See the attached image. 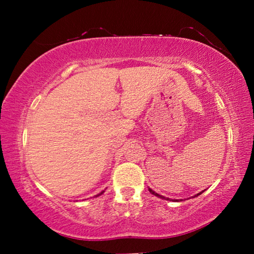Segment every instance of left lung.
Instances as JSON below:
<instances>
[{
  "instance_id": "obj_1",
  "label": "left lung",
  "mask_w": 254,
  "mask_h": 254,
  "mask_svg": "<svg viewBox=\"0 0 254 254\" xmlns=\"http://www.w3.org/2000/svg\"><path fill=\"white\" fill-rule=\"evenodd\" d=\"M149 192H150L151 194H154V195H156V196L161 197V199H165V197H164V196H163V195H159V194H158V193H156V192H154V190H150V189H149ZM201 193H202V192L197 193V194H196V195H194V197H195V196H197V195H200V194H201ZM166 200H169V197H168V199H166ZM175 201H178V200H175Z\"/></svg>"
}]
</instances>
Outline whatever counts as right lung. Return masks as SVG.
Here are the masks:
<instances>
[{
  "mask_svg": "<svg viewBox=\"0 0 254 254\" xmlns=\"http://www.w3.org/2000/svg\"><path fill=\"white\" fill-rule=\"evenodd\" d=\"M103 192H104V190H103ZM103 192H100V193L98 194V195H100V194H103ZM98 195H97V196H98Z\"/></svg>",
  "mask_w": 254,
  "mask_h": 254,
  "instance_id": "add662e5",
  "label": "right lung"
}]
</instances>
